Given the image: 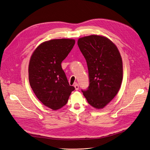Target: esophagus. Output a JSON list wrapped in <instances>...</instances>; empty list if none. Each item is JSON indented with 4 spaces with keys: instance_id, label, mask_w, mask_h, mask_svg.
Returning <instances> with one entry per match:
<instances>
[{
    "instance_id": "obj_1",
    "label": "esophagus",
    "mask_w": 150,
    "mask_h": 150,
    "mask_svg": "<svg viewBox=\"0 0 150 150\" xmlns=\"http://www.w3.org/2000/svg\"><path fill=\"white\" fill-rule=\"evenodd\" d=\"M74 87H75V90H79V85L78 84H75V85H74Z\"/></svg>"
}]
</instances>
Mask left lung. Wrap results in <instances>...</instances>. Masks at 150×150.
<instances>
[{
    "mask_svg": "<svg viewBox=\"0 0 150 150\" xmlns=\"http://www.w3.org/2000/svg\"><path fill=\"white\" fill-rule=\"evenodd\" d=\"M77 44L85 57L90 86L82 91L92 107L101 109L119 91L123 79V65L115 44L109 38L92 35L80 38Z\"/></svg>",
    "mask_w": 150,
    "mask_h": 150,
    "instance_id": "8db88e82",
    "label": "left lung"
}]
</instances>
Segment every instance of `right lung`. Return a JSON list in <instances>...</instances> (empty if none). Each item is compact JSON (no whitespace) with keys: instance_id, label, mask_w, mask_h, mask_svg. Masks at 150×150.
Returning <instances> with one entry per match:
<instances>
[{"instance_id":"right-lung-1","label":"right lung","mask_w":150,"mask_h":150,"mask_svg":"<svg viewBox=\"0 0 150 150\" xmlns=\"http://www.w3.org/2000/svg\"><path fill=\"white\" fill-rule=\"evenodd\" d=\"M75 43L74 39L64 38L44 41L35 49L30 57V86L39 100L54 110L65 106L75 90L69 85L61 66Z\"/></svg>"}]
</instances>
